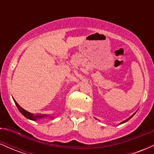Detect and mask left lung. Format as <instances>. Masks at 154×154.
Returning <instances> with one entry per match:
<instances>
[{
	"label": "left lung",
	"mask_w": 154,
	"mask_h": 154,
	"mask_svg": "<svg viewBox=\"0 0 154 154\" xmlns=\"http://www.w3.org/2000/svg\"><path fill=\"white\" fill-rule=\"evenodd\" d=\"M134 114H133V115H132L131 116H130V118H128V119H127V120H125V121H124L122 123H125V122H127V121H128V120H129V119H131V118L132 117V116H134ZM122 123H121V124H122Z\"/></svg>",
	"instance_id": "8db88e82"
}]
</instances>
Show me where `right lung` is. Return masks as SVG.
Instances as JSON below:
<instances>
[{"mask_svg": "<svg viewBox=\"0 0 154 154\" xmlns=\"http://www.w3.org/2000/svg\"><path fill=\"white\" fill-rule=\"evenodd\" d=\"M14 103L17 106V107L18 108L19 111L22 113V114H23L25 117L27 118V119H31V120H36L38 119H41V118L45 117V116H47L46 115H44V114H33L32 113L29 112V111H26V110H24V109H22L20 106L19 105L18 103H17V101L14 100Z\"/></svg>", "mask_w": 154, "mask_h": 154, "instance_id": "1", "label": "right lung"}]
</instances>
